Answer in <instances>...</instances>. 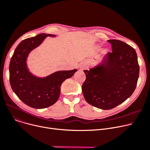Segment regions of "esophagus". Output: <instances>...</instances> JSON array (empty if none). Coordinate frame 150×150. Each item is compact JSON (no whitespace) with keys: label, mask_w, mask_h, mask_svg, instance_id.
Wrapping results in <instances>:
<instances>
[{"label":"esophagus","mask_w":150,"mask_h":150,"mask_svg":"<svg viewBox=\"0 0 150 150\" xmlns=\"http://www.w3.org/2000/svg\"><path fill=\"white\" fill-rule=\"evenodd\" d=\"M79 68H80V69L81 70H83V69H84L86 68V65L84 64H81L80 65H79Z\"/></svg>","instance_id":"obj_1"}]
</instances>
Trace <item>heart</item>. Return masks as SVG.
Masks as SVG:
<instances>
[{
    "label": "heart",
    "mask_w": 150,
    "mask_h": 150,
    "mask_svg": "<svg viewBox=\"0 0 150 150\" xmlns=\"http://www.w3.org/2000/svg\"><path fill=\"white\" fill-rule=\"evenodd\" d=\"M101 47H102L101 44H99V45H98L96 46V49H97V50H99V49H100V48H101ZM103 51H104V52H106V51H107V50H105Z\"/></svg>",
    "instance_id": "b5f03b06"
}]
</instances>
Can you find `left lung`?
I'll return each instance as SVG.
<instances>
[{"mask_svg":"<svg viewBox=\"0 0 150 150\" xmlns=\"http://www.w3.org/2000/svg\"><path fill=\"white\" fill-rule=\"evenodd\" d=\"M112 52L99 63L83 70L86 75L82 85L85 100L102 110H111L125 101L137 85L139 66L135 50L119 40H109Z\"/></svg>","mask_w":150,"mask_h":150,"instance_id":"8db88e82","label":"left lung"}]
</instances>
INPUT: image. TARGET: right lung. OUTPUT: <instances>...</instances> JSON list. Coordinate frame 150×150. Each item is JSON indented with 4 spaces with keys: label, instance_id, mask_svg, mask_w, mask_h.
Masks as SVG:
<instances>
[{
    "label": "right lung",
    "instance_id": "obj_1",
    "mask_svg": "<svg viewBox=\"0 0 150 150\" xmlns=\"http://www.w3.org/2000/svg\"><path fill=\"white\" fill-rule=\"evenodd\" d=\"M48 36L56 37L53 34L42 33L22 40L15 49L9 67L13 91L25 104L37 109L54 104L59 98L62 83L77 71V69L57 71L43 77L30 71L26 63L30 53Z\"/></svg>",
    "mask_w": 150,
    "mask_h": 150
}]
</instances>
